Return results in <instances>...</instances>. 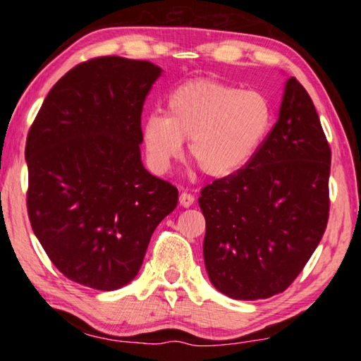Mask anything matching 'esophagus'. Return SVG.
Here are the masks:
<instances>
[{
	"instance_id": "obj_1",
	"label": "esophagus",
	"mask_w": 361,
	"mask_h": 361,
	"mask_svg": "<svg viewBox=\"0 0 361 361\" xmlns=\"http://www.w3.org/2000/svg\"><path fill=\"white\" fill-rule=\"evenodd\" d=\"M194 204V195L189 192H181L180 194V205L181 207H191Z\"/></svg>"
}]
</instances>
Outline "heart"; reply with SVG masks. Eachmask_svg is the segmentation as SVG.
<instances>
[{"label": "heart", "mask_w": 361, "mask_h": 361, "mask_svg": "<svg viewBox=\"0 0 361 361\" xmlns=\"http://www.w3.org/2000/svg\"><path fill=\"white\" fill-rule=\"evenodd\" d=\"M267 99L256 90L194 79L172 90L167 116L149 113L142 122V142L151 169L164 173L181 156L183 140L188 154L210 178L239 172L259 149L271 127Z\"/></svg>", "instance_id": "obj_1"}]
</instances>
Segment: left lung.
Wrapping results in <instances>:
<instances>
[{
    "instance_id": "obj_1",
    "label": "left lung",
    "mask_w": 361,
    "mask_h": 361,
    "mask_svg": "<svg viewBox=\"0 0 361 361\" xmlns=\"http://www.w3.org/2000/svg\"><path fill=\"white\" fill-rule=\"evenodd\" d=\"M329 167L312 99L288 78L279 119L252 161L200 191L204 261L218 291L255 301L288 288L326 229Z\"/></svg>"
}]
</instances>
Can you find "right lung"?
Instances as JSON below:
<instances>
[{"instance_id":"obj_1","label":"right lung","mask_w":361,"mask_h":361,"mask_svg":"<svg viewBox=\"0 0 361 361\" xmlns=\"http://www.w3.org/2000/svg\"><path fill=\"white\" fill-rule=\"evenodd\" d=\"M162 70L99 57L47 94L28 132L27 209L35 235L65 277L113 291L132 282L178 189L142 162V111Z\"/></svg>"}]
</instances>
